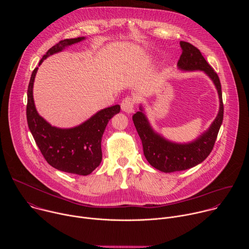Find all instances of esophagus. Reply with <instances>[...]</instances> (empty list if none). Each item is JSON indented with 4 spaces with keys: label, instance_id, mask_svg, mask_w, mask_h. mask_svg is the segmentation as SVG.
Returning <instances> with one entry per match:
<instances>
[{
    "label": "esophagus",
    "instance_id": "esophagus-1",
    "mask_svg": "<svg viewBox=\"0 0 249 249\" xmlns=\"http://www.w3.org/2000/svg\"><path fill=\"white\" fill-rule=\"evenodd\" d=\"M134 104H135V100L132 97H126L122 100L121 102V109L122 111L130 114L134 111Z\"/></svg>",
    "mask_w": 249,
    "mask_h": 249
}]
</instances>
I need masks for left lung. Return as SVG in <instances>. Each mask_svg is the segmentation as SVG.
Segmentation results:
<instances>
[{
	"mask_svg": "<svg viewBox=\"0 0 249 249\" xmlns=\"http://www.w3.org/2000/svg\"><path fill=\"white\" fill-rule=\"evenodd\" d=\"M179 44L182 54L177 68L182 72L200 71L207 75L217 89L220 106L216 118L206 131L190 142L178 143L157 132L147 117L144 105L140 104V110L133 115V122L143 144L144 155L153 167L165 173L186 170L204 161L214 147L224 118L222 87L218 75L195 46L184 41Z\"/></svg>",
	"mask_w": 249,
	"mask_h": 249,
	"instance_id": "1",
	"label": "left lung"
}]
</instances>
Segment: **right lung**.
Wrapping results in <instances>:
<instances>
[{"mask_svg":"<svg viewBox=\"0 0 249 249\" xmlns=\"http://www.w3.org/2000/svg\"><path fill=\"white\" fill-rule=\"evenodd\" d=\"M86 37L65 39L50 48L38 66L51 55L85 40ZM38 67L33 70L27 89L26 117L28 128L46 161L54 168L78 175L90 174L101 162V138L108 121L120 112V105L103 108L88 120L71 128H59L46 121L35 107L33 85Z\"/></svg>","mask_w":249,"mask_h":249,"instance_id":"add662e5","label":"right lung"}]
</instances>
